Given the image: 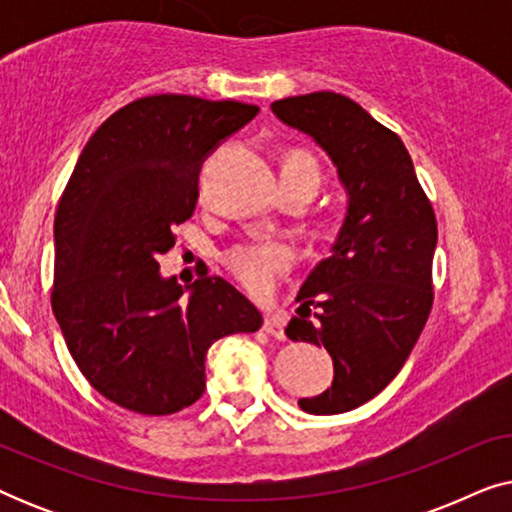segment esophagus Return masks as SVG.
Returning a JSON list of instances; mask_svg holds the SVG:
<instances>
[{
	"instance_id": "esophagus-1",
	"label": "esophagus",
	"mask_w": 512,
	"mask_h": 512,
	"mask_svg": "<svg viewBox=\"0 0 512 512\" xmlns=\"http://www.w3.org/2000/svg\"><path fill=\"white\" fill-rule=\"evenodd\" d=\"M263 331L272 335V338L284 340V321H282V317H279V314H268V317H265V321H263Z\"/></svg>"
}]
</instances>
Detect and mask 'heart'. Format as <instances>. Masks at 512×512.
<instances>
[{"label":"heart","mask_w":512,"mask_h":512,"mask_svg":"<svg viewBox=\"0 0 512 512\" xmlns=\"http://www.w3.org/2000/svg\"><path fill=\"white\" fill-rule=\"evenodd\" d=\"M282 174L310 179L319 186L321 172L317 160L307 151H291L284 156ZM296 261V251L291 244L279 240H251L233 247L226 254V265L244 289L263 296L279 277Z\"/></svg>","instance_id":"heart-1"}]
</instances>
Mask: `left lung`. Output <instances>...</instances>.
Instances as JSON below:
<instances>
[{
  "label": "left lung",
  "mask_w": 512,
  "mask_h": 512,
  "mask_svg": "<svg viewBox=\"0 0 512 512\" xmlns=\"http://www.w3.org/2000/svg\"><path fill=\"white\" fill-rule=\"evenodd\" d=\"M270 109L328 153L347 193L331 254L300 286L286 326L289 340L324 345L333 359L331 387L298 405L340 415L394 380L429 319L436 214L396 132L354 100L324 90Z\"/></svg>",
  "instance_id": "obj_1"
}]
</instances>
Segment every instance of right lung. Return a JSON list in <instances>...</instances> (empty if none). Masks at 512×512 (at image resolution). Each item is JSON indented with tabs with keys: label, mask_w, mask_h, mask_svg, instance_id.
Masks as SVG:
<instances>
[{
	"label": "right lung",
	"mask_w": 512,
	"mask_h": 512,
	"mask_svg": "<svg viewBox=\"0 0 512 512\" xmlns=\"http://www.w3.org/2000/svg\"><path fill=\"white\" fill-rule=\"evenodd\" d=\"M256 114L233 100L151 95L83 146L55 212L51 303L83 377L121 408H188L205 391L207 349L263 324L226 279L205 270L181 286L158 265L195 212L205 158Z\"/></svg>",
	"instance_id": "right-lung-1"
}]
</instances>
